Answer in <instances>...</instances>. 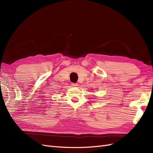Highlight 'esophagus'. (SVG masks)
I'll use <instances>...</instances> for the list:
<instances>
[{"mask_svg": "<svg viewBox=\"0 0 153 153\" xmlns=\"http://www.w3.org/2000/svg\"><path fill=\"white\" fill-rule=\"evenodd\" d=\"M71 85H72V87H77V86H78V84H75V83H72Z\"/></svg>", "mask_w": 153, "mask_h": 153, "instance_id": "obj_1", "label": "esophagus"}]
</instances>
